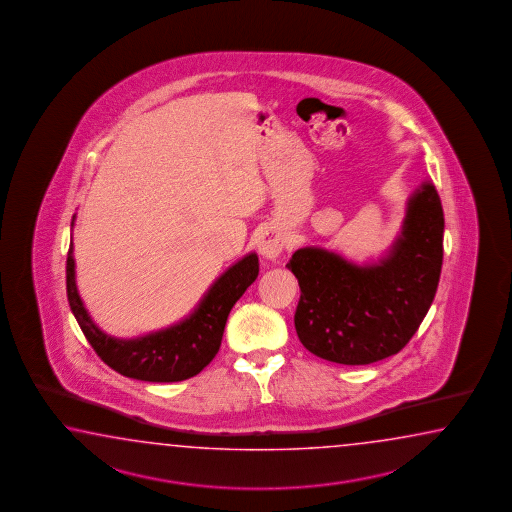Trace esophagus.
<instances>
[{
    "mask_svg": "<svg viewBox=\"0 0 512 512\" xmlns=\"http://www.w3.org/2000/svg\"><path fill=\"white\" fill-rule=\"evenodd\" d=\"M285 247V236L278 227H267L261 232L260 241H258V251L263 258L274 260Z\"/></svg>",
    "mask_w": 512,
    "mask_h": 512,
    "instance_id": "obj_1",
    "label": "esophagus"
}]
</instances>
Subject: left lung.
Wrapping results in <instances>:
<instances>
[{
  "label": "left lung",
  "mask_w": 512,
  "mask_h": 512,
  "mask_svg": "<svg viewBox=\"0 0 512 512\" xmlns=\"http://www.w3.org/2000/svg\"><path fill=\"white\" fill-rule=\"evenodd\" d=\"M445 216L432 183L408 199L403 230L377 263L304 247L287 263L300 285L294 327L320 359L362 366L392 357L414 337L434 302Z\"/></svg>",
  "instance_id": "8db88e82"
}]
</instances>
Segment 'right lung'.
I'll list each match as a JSON object with an SVG mask.
<instances>
[{
	"mask_svg": "<svg viewBox=\"0 0 512 512\" xmlns=\"http://www.w3.org/2000/svg\"><path fill=\"white\" fill-rule=\"evenodd\" d=\"M258 272V256L251 252L219 276L194 313L186 316L185 320L144 337L126 340L106 335L87 313L75 282L71 243L66 265L67 300L87 342L111 370L137 381H185L197 375L216 357L230 309L258 278Z\"/></svg>",
	"mask_w": 512,
	"mask_h": 512,
	"instance_id": "add662e5",
	"label": "right lung"
}]
</instances>
